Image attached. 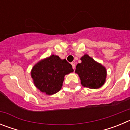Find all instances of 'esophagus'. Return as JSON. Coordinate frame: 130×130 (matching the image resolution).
Returning <instances> with one entry per match:
<instances>
[{
  "mask_svg": "<svg viewBox=\"0 0 130 130\" xmlns=\"http://www.w3.org/2000/svg\"><path fill=\"white\" fill-rule=\"evenodd\" d=\"M71 64H72V68H73V70H74V69H75V62H72L71 63Z\"/></svg>",
  "mask_w": 130,
  "mask_h": 130,
  "instance_id": "esophagus-1",
  "label": "esophagus"
}]
</instances>
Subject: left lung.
Wrapping results in <instances>:
<instances>
[{
  "label": "left lung",
  "mask_w": 130,
  "mask_h": 130,
  "mask_svg": "<svg viewBox=\"0 0 130 130\" xmlns=\"http://www.w3.org/2000/svg\"><path fill=\"white\" fill-rule=\"evenodd\" d=\"M80 59L81 62L77 64L75 72L79 75L81 85L91 89L102 87L106 81L107 70L105 66L87 54Z\"/></svg>",
  "instance_id": "1"
}]
</instances>
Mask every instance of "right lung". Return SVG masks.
<instances>
[{
    "label": "right lung",
    "instance_id": "obj_1",
    "mask_svg": "<svg viewBox=\"0 0 130 130\" xmlns=\"http://www.w3.org/2000/svg\"><path fill=\"white\" fill-rule=\"evenodd\" d=\"M73 72L72 66L66 59L52 55L38 62L30 74L38 89L47 95H53L61 89L64 76Z\"/></svg>",
    "mask_w": 130,
    "mask_h": 130
}]
</instances>
